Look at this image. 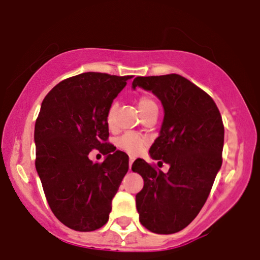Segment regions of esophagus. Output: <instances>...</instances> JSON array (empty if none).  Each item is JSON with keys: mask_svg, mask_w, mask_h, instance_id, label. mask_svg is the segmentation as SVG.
<instances>
[{"mask_svg": "<svg viewBox=\"0 0 260 260\" xmlns=\"http://www.w3.org/2000/svg\"><path fill=\"white\" fill-rule=\"evenodd\" d=\"M133 158H129V163H128V166H129V170L132 169V164H133Z\"/></svg>", "mask_w": 260, "mask_h": 260, "instance_id": "34e87169", "label": "esophagus"}]
</instances>
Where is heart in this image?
I'll return each instance as SVG.
<instances>
[{"label": "heart", "mask_w": 260, "mask_h": 260, "mask_svg": "<svg viewBox=\"0 0 260 260\" xmlns=\"http://www.w3.org/2000/svg\"><path fill=\"white\" fill-rule=\"evenodd\" d=\"M138 107H139V110L141 111V114L143 115L152 109H158L156 102H154L150 96H141L139 98V101H138ZM116 108H117V104L113 103L109 107V109H108L107 123L109 127L114 126L115 111H116ZM145 144H146L145 139H143L141 137L132 133L124 134V136H122L119 140H117V145L131 154H137L138 152H140V150L145 146Z\"/></svg>", "instance_id": "obj_1"}]
</instances>
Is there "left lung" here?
<instances>
[{
  "label": "left lung",
  "mask_w": 260,
  "mask_h": 260,
  "mask_svg": "<svg viewBox=\"0 0 260 260\" xmlns=\"http://www.w3.org/2000/svg\"><path fill=\"white\" fill-rule=\"evenodd\" d=\"M132 87L151 91L162 102L164 119L150 156L169 164L168 173L144 159L132 170L144 179L136 196L141 224L156 234H174L197 217L222 166L224 127L206 92L179 74L137 77Z\"/></svg>",
  "instance_id": "8db88e82"
}]
</instances>
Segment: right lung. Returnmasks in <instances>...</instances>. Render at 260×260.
<instances>
[{
    "mask_svg": "<svg viewBox=\"0 0 260 260\" xmlns=\"http://www.w3.org/2000/svg\"><path fill=\"white\" fill-rule=\"evenodd\" d=\"M132 75L87 72L58 83L35 126L36 169L56 218L78 232L100 229L128 172V156L108 143L107 113ZM106 154L93 164L88 153Z\"/></svg>",
    "mask_w": 260,
    "mask_h": 260,
    "instance_id": "obj_1",
    "label": "right lung"
}]
</instances>
